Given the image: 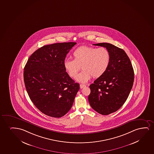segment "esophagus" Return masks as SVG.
I'll list each match as a JSON object with an SVG mask.
<instances>
[{"label":"esophagus","mask_w":154,"mask_h":154,"mask_svg":"<svg viewBox=\"0 0 154 154\" xmlns=\"http://www.w3.org/2000/svg\"><path fill=\"white\" fill-rule=\"evenodd\" d=\"M85 87H86V85H85L84 84H80V88L81 89H82V88H84Z\"/></svg>","instance_id":"34e87169"}]
</instances>
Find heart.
Listing matches in <instances>:
<instances>
[{"instance_id": "heart-1", "label": "heart", "mask_w": 154, "mask_h": 154, "mask_svg": "<svg viewBox=\"0 0 154 154\" xmlns=\"http://www.w3.org/2000/svg\"><path fill=\"white\" fill-rule=\"evenodd\" d=\"M74 60H64V68L72 78H75L82 68L76 80L86 83L91 77L98 78L106 72L110 63V52L105 48L82 46L72 53Z\"/></svg>"}]
</instances>
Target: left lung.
I'll use <instances>...</instances> for the list:
<instances>
[{
	"mask_svg": "<svg viewBox=\"0 0 154 154\" xmlns=\"http://www.w3.org/2000/svg\"><path fill=\"white\" fill-rule=\"evenodd\" d=\"M93 45L109 51L110 63L106 72L89 86L88 100L96 112L108 115L119 110L126 101L133 85L134 70L124 50L108 43Z\"/></svg>",
	"mask_w": 154,
	"mask_h": 154,
	"instance_id": "8db88e82",
	"label": "left lung"
}]
</instances>
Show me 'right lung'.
Wrapping results in <instances>:
<instances>
[{
    "instance_id": "1",
    "label": "right lung",
    "mask_w": 154,
    "mask_h": 154,
    "mask_svg": "<svg viewBox=\"0 0 154 154\" xmlns=\"http://www.w3.org/2000/svg\"><path fill=\"white\" fill-rule=\"evenodd\" d=\"M76 42L47 45L30 56L23 77L30 99L41 112L60 118L72 108L79 84L75 82L64 68V62Z\"/></svg>"
}]
</instances>
